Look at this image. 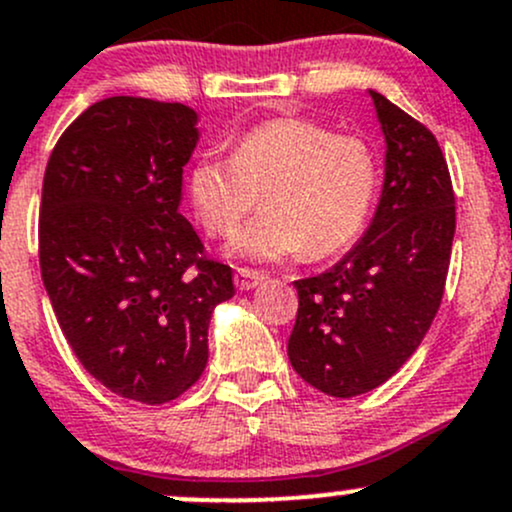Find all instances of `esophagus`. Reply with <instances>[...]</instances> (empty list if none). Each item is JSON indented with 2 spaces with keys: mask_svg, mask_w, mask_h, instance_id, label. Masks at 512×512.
Here are the masks:
<instances>
[{
  "mask_svg": "<svg viewBox=\"0 0 512 512\" xmlns=\"http://www.w3.org/2000/svg\"><path fill=\"white\" fill-rule=\"evenodd\" d=\"M262 274L255 272V270H245V267H238V272H235V287L240 289V292H250V289H255L257 284L262 282Z\"/></svg>",
  "mask_w": 512,
  "mask_h": 512,
  "instance_id": "obj_1",
  "label": "esophagus"
}]
</instances>
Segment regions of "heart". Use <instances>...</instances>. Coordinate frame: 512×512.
I'll return each instance as SVG.
<instances>
[{
	"mask_svg": "<svg viewBox=\"0 0 512 512\" xmlns=\"http://www.w3.org/2000/svg\"><path fill=\"white\" fill-rule=\"evenodd\" d=\"M378 186V154L363 137L306 117L247 129L233 157L208 152L188 174L191 206L213 238L233 235L262 193L265 213L230 242L233 255L252 262L346 250L368 225Z\"/></svg>",
	"mask_w": 512,
	"mask_h": 512,
	"instance_id": "obj_1",
	"label": "heart"
}]
</instances>
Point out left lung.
<instances>
[{
	"mask_svg": "<svg viewBox=\"0 0 512 512\" xmlns=\"http://www.w3.org/2000/svg\"><path fill=\"white\" fill-rule=\"evenodd\" d=\"M385 137V181L373 220L351 250L297 279L289 363L331 397H355L390 380L427 336L456 230L454 188L437 137L368 90Z\"/></svg>",
	"mask_w": 512,
	"mask_h": 512,
	"instance_id": "left-lung-1",
	"label": "left lung"
}]
</instances>
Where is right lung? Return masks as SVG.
Here are the masks:
<instances>
[{
  "label": "right lung",
  "instance_id": "1",
  "mask_svg": "<svg viewBox=\"0 0 512 512\" xmlns=\"http://www.w3.org/2000/svg\"><path fill=\"white\" fill-rule=\"evenodd\" d=\"M198 115L105 98L61 134L41 191L39 262L75 358L115 395L176 400L208 363V324L235 294L179 213Z\"/></svg>",
  "mask_w": 512,
  "mask_h": 512
}]
</instances>
